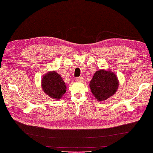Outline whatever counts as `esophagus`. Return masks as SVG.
<instances>
[{
    "mask_svg": "<svg viewBox=\"0 0 153 153\" xmlns=\"http://www.w3.org/2000/svg\"><path fill=\"white\" fill-rule=\"evenodd\" d=\"M76 80H77V82H83V76L78 77H77V78H76Z\"/></svg>",
    "mask_w": 153,
    "mask_h": 153,
    "instance_id": "1",
    "label": "esophagus"
}]
</instances>
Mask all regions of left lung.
<instances>
[{"instance_id":"1","label":"left lung","mask_w":153,"mask_h":153,"mask_svg":"<svg viewBox=\"0 0 153 153\" xmlns=\"http://www.w3.org/2000/svg\"><path fill=\"white\" fill-rule=\"evenodd\" d=\"M118 84L115 74L110 71L100 70L94 74L90 82V88L97 100L102 101L116 92Z\"/></svg>"}]
</instances>
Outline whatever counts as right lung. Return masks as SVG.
<instances>
[{"label":"right lung","mask_w":153,"mask_h":153,"mask_svg":"<svg viewBox=\"0 0 153 153\" xmlns=\"http://www.w3.org/2000/svg\"><path fill=\"white\" fill-rule=\"evenodd\" d=\"M42 87L45 93L55 99H60L66 90L62 78L56 71H51L45 75L42 79Z\"/></svg>","instance_id":"1"}]
</instances>
